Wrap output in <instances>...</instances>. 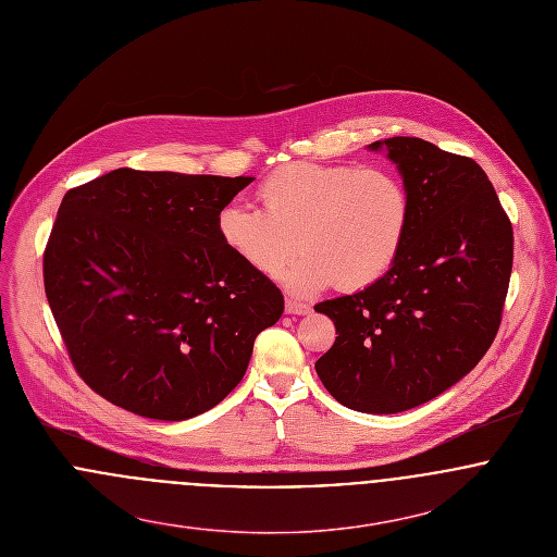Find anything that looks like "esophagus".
I'll return each instance as SVG.
<instances>
[{
    "instance_id": "esophagus-1",
    "label": "esophagus",
    "mask_w": 557,
    "mask_h": 557,
    "mask_svg": "<svg viewBox=\"0 0 557 557\" xmlns=\"http://www.w3.org/2000/svg\"><path fill=\"white\" fill-rule=\"evenodd\" d=\"M285 313L287 315H309L311 307L302 305V302H296V300H285Z\"/></svg>"
}]
</instances>
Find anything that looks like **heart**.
<instances>
[{"instance_id": "obj_1", "label": "heart", "mask_w": 557, "mask_h": 557, "mask_svg": "<svg viewBox=\"0 0 557 557\" xmlns=\"http://www.w3.org/2000/svg\"><path fill=\"white\" fill-rule=\"evenodd\" d=\"M263 208L227 203L216 227L248 268L276 276L300 246L283 283L298 296L336 285L364 292L397 263L411 223V199L397 173L354 164L294 162L257 188Z\"/></svg>"}]
</instances>
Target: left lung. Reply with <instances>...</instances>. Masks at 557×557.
<instances>
[{
    "instance_id": "left-lung-1",
    "label": "left lung",
    "mask_w": 557,
    "mask_h": 557,
    "mask_svg": "<svg viewBox=\"0 0 557 557\" xmlns=\"http://www.w3.org/2000/svg\"><path fill=\"white\" fill-rule=\"evenodd\" d=\"M397 164L411 223L373 287L315 305L336 341L315 362L341 405L398 413L442 395L491 347L512 270V225L476 160L418 137L375 141Z\"/></svg>"
}]
</instances>
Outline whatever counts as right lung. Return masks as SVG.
<instances>
[{
    "mask_svg": "<svg viewBox=\"0 0 557 557\" xmlns=\"http://www.w3.org/2000/svg\"><path fill=\"white\" fill-rule=\"evenodd\" d=\"M255 177L115 169L69 190L45 294L81 380L109 403L186 420L227 397L281 289L223 244L216 219Z\"/></svg>",
    "mask_w": 557,
    "mask_h": 557,
    "instance_id": "right-lung-1",
    "label": "right lung"
}]
</instances>
